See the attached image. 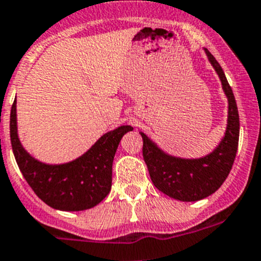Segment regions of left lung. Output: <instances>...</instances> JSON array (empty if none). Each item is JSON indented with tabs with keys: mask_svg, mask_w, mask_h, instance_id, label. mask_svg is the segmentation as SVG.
Wrapping results in <instances>:
<instances>
[{
	"mask_svg": "<svg viewBox=\"0 0 261 261\" xmlns=\"http://www.w3.org/2000/svg\"><path fill=\"white\" fill-rule=\"evenodd\" d=\"M207 60L222 83L228 101L227 126L217 147L202 158L188 159L164 151L143 132V159L153 186L178 201L193 202L213 195L224 183L234 163L240 137V116L232 88L222 66L207 48H203Z\"/></svg>",
	"mask_w": 261,
	"mask_h": 261,
	"instance_id": "left-lung-1",
	"label": "left lung"
}]
</instances>
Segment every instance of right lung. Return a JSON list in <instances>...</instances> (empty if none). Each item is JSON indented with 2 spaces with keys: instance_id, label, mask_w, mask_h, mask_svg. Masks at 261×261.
Here are the masks:
<instances>
[{
  "instance_id": "add662e5",
  "label": "right lung",
  "mask_w": 261,
  "mask_h": 261,
  "mask_svg": "<svg viewBox=\"0 0 261 261\" xmlns=\"http://www.w3.org/2000/svg\"><path fill=\"white\" fill-rule=\"evenodd\" d=\"M130 130V125L118 126L74 160L48 164L32 156L19 138L16 97L10 114V137L19 169L34 193L52 209L61 212L92 209L109 195L114 156L123 136Z\"/></svg>"
}]
</instances>
